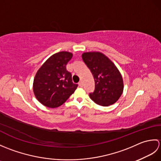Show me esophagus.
<instances>
[{"label":"esophagus","mask_w":161,"mask_h":161,"mask_svg":"<svg viewBox=\"0 0 161 161\" xmlns=\"http://www.w3.org/2000/svg\"><path fill=\"white\" fill-rule=\"evenodd\" d=\"M79 85H80V86H81V87L83 86V82H82V81H80V82H79Z\"/></svg>","instance_id":"esophagus-1"}]
</instances>
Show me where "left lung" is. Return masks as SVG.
I'll return each instance as SVG.
<instances>
[{"mask_svg":"<svg viewBox=\"0 0 161 161\" xmlns=\"http://www.w3.org/2000/svg\"><path fill=\"white\" fill-rule=\"evenodd\" d=\"M81 56L94 77L95 91L89 94L91 100L104 107L115 103L124 88L122 77L117 67L100 52L84 53Z\"/></svg>","mask_w":161,"mask_h":161,"instance_id":"1","label":"left lung"}]
</instances>
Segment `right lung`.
<instances>
[{
	"label": "right lung",
	"mask_w": 161,
	"mask_h": 161,
	"mask_svg": "<svg viewBox=\"0 0 161 161\" xmlns=\"http://www.w3.org/2000/svg\"><path fill=\"white\" fill-rule=\"evenodd\" d=\"M73 54L62 51L53 54L36 73L33 91L43 105L57 108L62 105L76 90L78 85L72 80V75L66 65Z\"/></svg>",
	"instance_id": "add662e5"
}]
</instances>
